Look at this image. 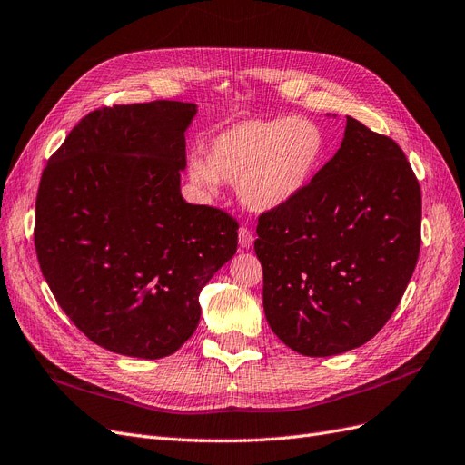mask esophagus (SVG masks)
Masks as SVG:
<instances>
[{
    "mask_svg": "<svg viewBox=\"0 0 465 465\" xmlns=\"http://www.w3.org/2000/svg\"><path fill=\"white\" fill-rule=\"evenodd\" d=\"M237 239H239V247H242V249H249V247H252V242H254V235H252V232H251L249 228L242 226V228H239Z\"/></svg>",
    "mask_w": 465,
    "mask_h": 465,
    "instance_id": "1",
    "label": "esophagus"
}]
</instances>
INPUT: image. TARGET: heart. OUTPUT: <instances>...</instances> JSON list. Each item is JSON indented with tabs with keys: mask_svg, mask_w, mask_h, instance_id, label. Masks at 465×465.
I'll use <instances>...</instances> for the list:
<instances>
[{
	"mask_svg": "<svg viewBox=\"0 0 465 465\" xmlns=\"http://www.w3.org/2000/svg\"><path fill=\"white\" fill-rule=\"evenodd\" d=\"M325 149V132L312 118H247L213 137L206 161H189V180L206 193H214L220 180L237 183L249 209L272 211L302 193Z\"/></svg>",
	"mask_w": 465,
	"mask_h": 465,
	"instance_id": "obj_1",
	"label": "heart"
}]
</instances>
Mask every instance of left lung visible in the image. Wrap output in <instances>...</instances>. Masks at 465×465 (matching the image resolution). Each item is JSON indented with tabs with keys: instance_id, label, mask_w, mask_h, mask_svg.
Segmentation results:
<instances>
[{
	"instance_id": "1",
	"label": "left lung",
	"mask_w": 465,
	"mask_h": 465,
	"mask_svg": "<svg viewBox=\"0 0 465 465\" xmlns=\"http://www.w3.org/2000/svg\"><path fill=\"white\" fill-rule=\"evenodd\" d=\"M421 192L402 149L347 116L333 159L259 218L268 325L322 358L362 347L399 306L421 243Z\"/></svg>"
}]
</instances>
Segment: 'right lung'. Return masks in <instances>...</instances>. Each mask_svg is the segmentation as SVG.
<instances>
[{
  "label": "right lung",
  "mask_w": 465,
  "mask_h": 465,
  "mask_svg": "<svg viewBox=\"0 0 465 465\" xmlns=\"http://www.w3.org/2000/svg\"><path fill=\"white\" fill-rule=\"evenodd\" d=\"M195 103L103 107L47 161L34 245L64 314L95 345L157 360L201 318L199 293L237 251V222L185 203V132Z\"/></svg>",
  "instance_id": "right-lung-1"
}]
</instances>
